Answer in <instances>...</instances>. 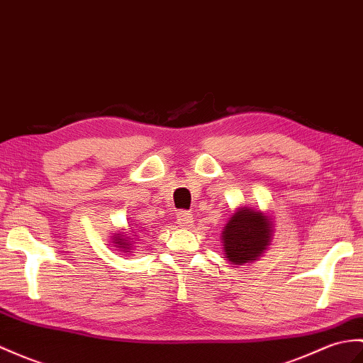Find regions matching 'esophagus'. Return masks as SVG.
Instances as JSON below:
<instances>
[{
  "label": "esophagus",
  "mask_w": 363,
  "mask_h": 363,
  "mask_svg": "<svg viewBox=\"0 0 363 363\" xmlns=\"http://www.w3.org/2000/svg\"><path fill=\"white\" fill-rule=\"evenodd\" d=\"M176 221L184 229H189V227L193 225V216L189 212H185V210H181V212L176 213Z\"/></svg>",
  "instance_id": "1"
}]
</instances>
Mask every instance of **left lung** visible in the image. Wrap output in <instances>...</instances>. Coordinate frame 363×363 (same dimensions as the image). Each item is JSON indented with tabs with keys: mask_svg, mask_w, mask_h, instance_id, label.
Returning a JSON list of instances; mask_svg holds the SVG:
<instances>
[{
	"mask_svg": "<svg viewBox=\"0 0 363 363\" xmlns=\"http://www.w3.org/2000/svg\"><path fill=\"white\" fill-rule=\"evenodd\" d=\"M272 233L271 220L261 212L240 208L223 232L225 258L233 264L252 263L269 246Z\"/></svg>",
	"mask_w": 363,
	"mask_h": 363,
	"instance_id": "left-lung-1",
	"label": "left lung"
}]
</instances>
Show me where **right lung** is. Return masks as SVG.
<instances>
[{
  "instance_id": "add662e5",
  "label": "right lung",
  "mask_w": 363,
  "mask_h": 363,
  "mask_svg": "<svg viewBox=\"0 0 363 363\" xmlns=\"http://www.w3.org/2000/svg\"><path fill=\"white\" fill-rule=\"evenodd\" d=\"M116 244H119V247H123V246H126V240H122L121 237L116 240ZM123 249H126V247H123Z\"/></svg>"
}]
</instances>
